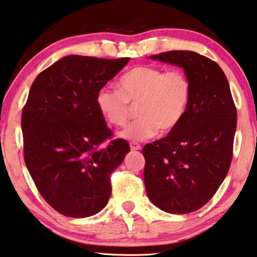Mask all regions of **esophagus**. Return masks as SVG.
Returning <instances> with one entry per match:
<instances>
[{
  "instance_id": "1",
  "label": "esophagus",
  "mask_w": 257,
  "mask_h": 257,
  "mask_svg": "<svg viewBox=\"0 0 257 257\" xmlns=\"http://www.w3.org/2000/svg\"><path fill=\"white\" fill-rule=\"evenodd\" d=\"M130 148H131V150H132V151H139V150L142 149L141 145H140L137 142H131L130 143Z\"/></svg>"
}]
</instances>
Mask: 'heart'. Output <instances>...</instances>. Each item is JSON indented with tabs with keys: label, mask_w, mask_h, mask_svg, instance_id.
Instances as JSON below:
<instances>
[{
	"label": "heart",
	"mask_w": 257,
	"mask_h": 257,
	"mask_svg": "<svg viewBox=\"0 0 257 257\" xmlns=\"http://www.w3.org/2000/svg\"><path fill=\"white\" fill-rule=\"evenodd\" d=\"M118 89L105 86L96 95L99 113L114 126H122L137 106L139 118L120 131L118 137L128 141H144L171 132L183 118L190 98V84L179 70L166 72L151 66H139L125 72Z\"/></svg>",
	"instance_id": "obj_1"
}]
</instances>
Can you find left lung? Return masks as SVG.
I'll return each instance as SVG.
<instances>
[{
    "instance_id": "8db88e82",
    "label": "left lung",
    "mask_w": 257,
    "mask_h": 257,
    "mask_svg": "<svg viewBox=\"0 0 257 257\" xmlns=\"http://www.w3.org/2000/svg\"><path fill=\"white\" fill-rule=\"evenodd\" d=\"M150 59L182 68L190 84L180 124L142 151L149 199L169 214L185 215L205 206L229 170L236 107L224 71L209 58L174 50Z\"/></svg>"
}]
</instances>
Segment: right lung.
I'll return each instance as SVG.
<instances>
[{"label": "right lung", "mask_w": 257, "mask_h": 257, "mask_svg": "<svg viewBox=\"0 0 257 257\" xmlns=\"http://www.w3.org/2000/svg\"><path fill=\"white\" fill-rule=\"evenodd\" d=\"M130 58L66 56L43 70L29 91L21 118L24 161L39 192L61 215L84 218L107 205L110 174L130 152L113 140L96 105L98 90Z\"/></svg>", "instance_id": "obj_1"}]
</instances>
